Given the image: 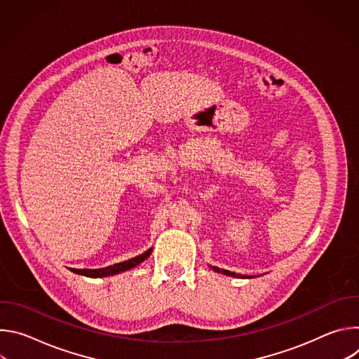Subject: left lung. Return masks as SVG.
Listing matches in <instances>:
<instances>
[{"label":"left lung","instance_id":"1","mask_svg":"<svg viewBox=\"0 0 359 359\" xmlns=\"http://www.w3.org/2000/svg\"><path fill=\"white\" fill-rule=\"evenodd\" d=\"M213 270H215V271H217V273H222V274H224V276H231V277H236V274H234V273H231V271H229V270H220L219 267H213ZM237 277H243V276L237 274Z\"/></svg>","mask_w":359,"mask_h":359}]
</instances>
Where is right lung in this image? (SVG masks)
I'll return each instance as SVG.
<instances>
[{"mask_svg": "<svg viewBox=\"0 0 359 359\" xmlns=\"http://www.w3.org/2000/svg\"><path fill=\"white\" fill-rule=\"evenodd\" d=\"M150 252H151V248H149L147 251H144L140 255H136L135 259H130L128 262H122V263H118V264H114V266H109V267H105V269H96V270L71 269V271H74L76 274L86 276V277H93V278L95 277H108V276H114V274H118V273H122V271H126V270H130V269L136 267L137 264H140L142 262H144L149 257Z\"/></svg>", "mask_w": 359, "mask_h": 359, "instance_id": "right-lung-1", "label": "right lung"}]
</instances>
